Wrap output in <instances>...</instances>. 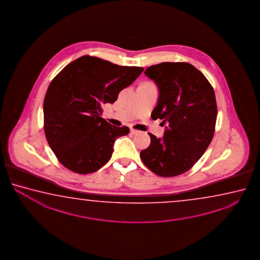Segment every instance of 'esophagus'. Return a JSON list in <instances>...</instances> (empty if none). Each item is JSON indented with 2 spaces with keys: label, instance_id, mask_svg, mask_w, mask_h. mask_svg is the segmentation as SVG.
Returning a JSON list of instances; mask_svg holds the SVG:
<instances>
[{
  "label": "esophagus",
  "instance_id": "esophagus-1",
  "mask_svg": "<svg viewBox=\"0 0 260 260\" xmlns=\"http://www.w3.org/2000/svg\"><path fill=\"white\" fill-rule=\"evenodd\" d=\"M130 132H131V134H132V135H137V134H139V133H140V131H138V130H136V129H131V130H130Z\"/></svg>",
  "mask_w": 260,
  "mask_h": 260
}]
</instances>
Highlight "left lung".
Returning a JSON list of instances; mask_svg holds the SVG:
<instances>
[{
	"instance_id": "left-lung-1",
	"label": "left lung",
	"mask_w": 260,
	"mask_h": 260,
	"mask_svg": "<svg viewBox=\"0 0 260 260\" xmlns=\"http://www.w3.org/2000/svg\"><path fill=\"white\" fill-rule=\"evenodd\" d=\"M145 75L159 90L152 118L167 123L162 138L152 134L140 152L143 163L157 176H179L188 171L207 150L216 126V95L206 76L188 62H161Z\"/></svg>"
}]
</instances>
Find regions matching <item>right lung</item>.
<instances>
[{
  "label": "right lung",
  "mask_w": 260,
  "mask_h": 260,
  "mask_svg": "<svg viewBox=\"0 0 260 260\" xmlns=\"http://www.w3.org/2000/svg\"><path fill=\"white\" fill-rule=\"evenodd\" d=\"M143 71L84 55L53 78L44 97V133L63 167L85 175L110 160L116 138L130 130L102 118V106L115 103Z\"/></svg>",
  "instance_id": "right-lung-1"
}]
</instances>
